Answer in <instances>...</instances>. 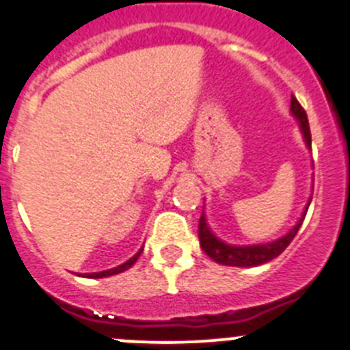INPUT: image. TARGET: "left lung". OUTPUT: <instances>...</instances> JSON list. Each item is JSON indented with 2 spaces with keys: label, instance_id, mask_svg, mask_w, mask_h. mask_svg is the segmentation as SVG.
<instances>
[{
  "label": "left lung",
  "instance_id": "1",
  "mask_svg": "<svg viewBox=\"0 0 350 350\" xmlns=\"http://www.w3.org/2000/svg\"><path fill=\"white\" fill-rule=\"evenodd\" d=\"M291 113L293 117H296L299 124V131L303 135V142L308 148L312 147V138H310V128H308V119L305 110L301 108V105L298 103L295 96H291ZM312 198H308L307 206L303 210L301 217L298 219L293 228L287 231L284 237L277 238L273 242L268 243H254V245H231V243L222 242L221 238H217L213 234V231L210 230L208 222H206L205 212L202 213L200 217V226H198V237H200V245L205 250V254L210 259H213L219 265H226V267H238V268H250V267H259V265H265V262L271 261L277 256H280L286 250V247L293 242V238L298 233L299 226H301L303 219L307 215L308 205H310Z\"/></svg>",
  "mask_w": 350,
  "mask_h": 350
}]
</instances>
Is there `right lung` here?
Returning <instances> with one entry per match:
<instances>
[{
    "mask_svg": "<svg viewBox=\"0 0 350 350\" xmlns=\"http://www.w3.org/2000/svg\"><path fill=\"white\" fill-rule=\"evenodd\" d=\"M142 250H144V247H142L140 250H138L137 254L133 256V258H129L128 261L122 262V265H119V267L116 268H110V270H105V271H98V273H83L82 277H85V279H103V277H110V275H117L120 273V271H126L128 268H131L135 262H137V259L140 258Z\"/></svg>",
    "mask_w": 350,
    "mask_h": 350,
    "instance_id": "add662e5",
    "label": "right lung"
}]
</instances>
